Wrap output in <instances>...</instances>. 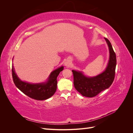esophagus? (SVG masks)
<instances>
[{"mask_svg": "<svg viewBox=\"0 0 133 133\" xmlns=\"http://www.w3.org/2000/svg\"><path fill=\"white\" fill-rule=\"evenodd\" d=\"M71 62L70 60H66V62H65V63H64V64H65V65L66 66H68V67L70 66V65H71Z\"/></svg>", "mask_w": 133, "mask_h": 133, "instance_id": "34e87169", "label": "esophagus"}]
</instances>
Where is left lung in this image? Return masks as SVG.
<instances>
[{
  "label": "left lung",
  "mask_w": 133,
  "mask_h": 133,
  "mask_svg": "<svg viewBox=\"0 0 133 133\" xmlns=\"http://www.w3.org/2000/svg\"><path fill=\"white\" fill-rule=\"evenodd\" d=\"M109 50V59L105 70L100 74L89 77L82 71L73 70L74 85L78 92L83 96L91 98L97 95L100 92L109 88L114 81L116 59L115 52L110 42L105 38Z\"/></svg>",
  "instance_id": "8db88e82"
}]
</instances>
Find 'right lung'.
<instances>
[{
	"label": "right lung",
	"instance_id": "1",
	"mask_svg": "<svg viewBox=\"0 0 133 133\" xmlns=\"http://www.w3.org/2000/svg\"><path fill=\"white\" fill-rule=\"evenodd\" d=\"M64 69L62 66L53 70L46 82L40 83H30L20 79L12 66V76L15 86L29 97L38 100H44L53 96L57 90V77L60 72Z\"/></svg>",
	"mask_w": 133,
	"mask_h": 133
}]
</instances>
